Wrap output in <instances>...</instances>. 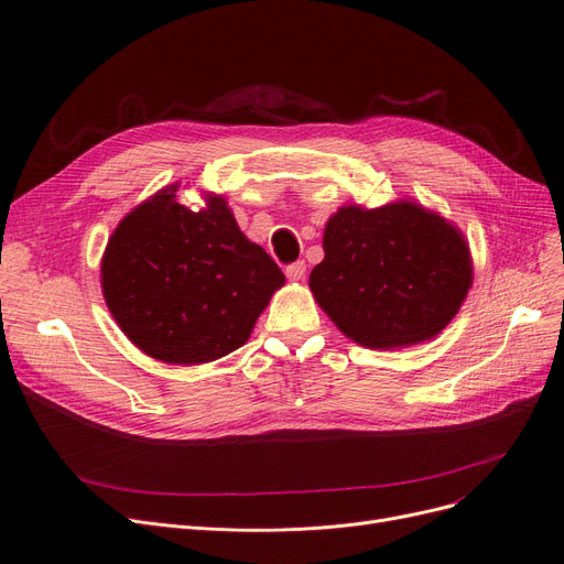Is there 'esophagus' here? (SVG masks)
<instances>
[{
	"mask_svg": "<svg viewBox=\"0 0 564 564\" xmlns=\"http://www.w3.org/2000/svg\"><path fill=\"white\" fill-rule=\"evenodd\" d=\"M285 276H288L290 281L304 279V276H306V262H304V260H297V262L288 264V267H285Z\"/></svg>",
	"mask_w": 564,
	"mask_h": 564,
	"instance_id": "1",
	"label": "esophagus"
}]
</instances>
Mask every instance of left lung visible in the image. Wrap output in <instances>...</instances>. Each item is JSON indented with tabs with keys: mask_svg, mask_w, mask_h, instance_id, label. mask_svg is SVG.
<instances>
[{
	"mask_svg": "<svg viewBox=\"0 0 564 564\" xmlns=\"http://www.w3.org/2000/svg\"><path fill=\"white\" fill-rule=\"evenodd\" d=\"M322 247L308 283L315 300L347 338L372 349L434 338L473 281L464 235L411 200L340 207Z\"/></svg>",
	"mask_w": 564,
	"mask_h": 564,
	"instance_id": "1",
	"label": "left lung"
}]
</instances>
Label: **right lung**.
Listing matches in <instances>:
<instances>
[{
    "mask_svg": "<svg viewBox=\"0 0 564 564\" xmlns=\"http://www.w3.org/2000/svg\"><path fill=\"white\" fill-rule=\"evenodd\" d=\"M175 192H158L118 224L100 267L102 292L148 357L196 366L242 347L285 276L247 240L224 198L192 213Z\"/></svg>",
    "mask_w": 564,
    "mask_h": 564,
    "instance_id": "obj_1",
    "label": "right lung"
}]
</instances>
